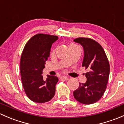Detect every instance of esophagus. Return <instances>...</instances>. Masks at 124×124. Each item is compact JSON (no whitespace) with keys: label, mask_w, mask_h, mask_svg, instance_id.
<instances>
[{"label":"esophagus","mask_w":124,"mask_h":124,"mask_svg":"<svg viewBox=\"0 0 124 124\" xmlns=\"http://www.w3.org/2000/svg\"><path fill=\"white\" fill-rule=\"evenodd\" d=\"M61 79H63L65 80H68V79H69V77H67V76H62V77H61Z\"/></svg>","instance_id":"esophagus-1"}]
</instances>
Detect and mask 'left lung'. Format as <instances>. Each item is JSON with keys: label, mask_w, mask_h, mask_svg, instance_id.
Returning <instances> with one entry per match:
<instances>
[{"label": "left lung", "mask_w": 124, "mask_h": 124, "mask_svg": "<svg viewBox=\"0 0 124 124\" xmlns=\"http://www.w3.org/2000/svg\"><path fill=\"white\" fill-rule=\"evenodd\" d=\"M74 41L83 47L82 67L88 72L85 74L86 83H80L73 95L78 102L91 104L99 100L106 91L110 74L109 62L104 50L97 41L87 38H76Z\"/></svg>", "instance_id": "1"}]
</instances>
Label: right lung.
I'll use <instances>...</instances> for the list:
<instances>
[{"mask_svg": "<svg viewBox=\"0 0 124 124\" xmlns=\"http://www.w3.org/2000/svg\"><path fill=\"white\" fill-rule=\"evenodd\" d=\"M57 36L40 33L32 37L24 48L20 61L22 81L25 93L31 100L44 103L52 99L59 79L47 75L43 79L42 70L50 53Z\"/></svg>", "mask_w": 124, "mask_h": 124, "instance_id": "add662e5", "label": "right lung"}]
</instances>
